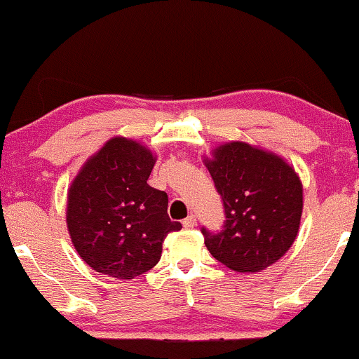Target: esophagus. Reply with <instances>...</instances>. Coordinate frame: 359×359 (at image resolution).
Returning <instances> with one entry per match:
<instances>
[{"label": "esophagus", "instance_id": "34e87169", "mask_svg": "<svg viewBox=\"0 0 359 359\" xmlns=\"http://www.w3.org/2000/svg\"><path fill=\"white\" fill-rule=\"evenodd\" d=\"M182 226L185 229H192V228H196L197 226V221H196V217L194 216H189V217H185V219L182 221Z\"/></svg>", "mask_w": 359, "mask_h": 359}]
</instances>
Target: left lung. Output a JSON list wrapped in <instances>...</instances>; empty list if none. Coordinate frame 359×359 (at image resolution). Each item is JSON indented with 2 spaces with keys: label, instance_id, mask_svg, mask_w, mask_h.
<instances>
[{
  "label": "left lung",
  "instance_id": "1",
  "mask_svg": "<svg viewBox=\"0 0 359 359\" xmlns=\"http://www.w3.org/2000/svg\"><path fill=\"white\" fill-rule=\"evenodd\" d=\"M224 204L221 233L203 228L205 248L234 271H262L294 245L304 189L285 158L246 142L221 143L204 156Z\"/></svg>",
  "mask_w": 359,
  "mask_h": 359
}]
</instances>
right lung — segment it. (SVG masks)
Returning <instances> with one entry per match:
<instances>
[{
    "mask_svg": "<svg viewBox=\"0 0 359 359\" xmlns=\"http://www.w3.org/2000/svg\"><path fill=\"white\" fill-rule=\"evenodd\" d=\"M155 162L137 140L113 137L74 177L65 221L74 248L93 270L138 277L160 262L167 234L182 228L168 217L167 194L147 184Z\"/></svg>",
    "mask_w": 359,
    "mask_h": 359,
    "instance_id": "right-lung-1",
    "label": "right lung"
}]
</instances>
